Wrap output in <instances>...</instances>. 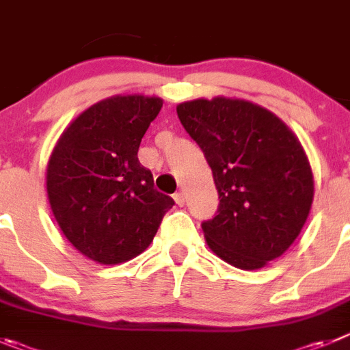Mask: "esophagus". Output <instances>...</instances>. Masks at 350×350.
<instances>
[{
    "instance_id": "obj_1",
    "label": "esophagus",
    "mask_w": 350,
    "mask_h": 350,
    "mask_svg": "<svg viewBox=\"0 0 350 350\" xmlns=\"http://www.w3.org/2000/svg\"><path fill=\"white\" fill-rule=\"evenodd\" d=\"M174 200H176V204H178L179 207L185 206V193H183V191H178V193H174Z\"/></svg>"
}]
</instances>
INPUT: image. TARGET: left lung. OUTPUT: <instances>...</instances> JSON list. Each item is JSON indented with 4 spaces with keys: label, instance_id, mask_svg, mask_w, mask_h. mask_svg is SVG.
<instances>
[{
    "label": "left lung",
    "instance_id": "obj_1",
    "mask_svg": "<svg viewBox=\"0 0 350 350\" xmlns=\"http://www.w3.org/2000/svg\"><path fill=\"white\" fill-rule=\"evenodd\" d=\"M176 111L218 190V211L202 221L211 250L242 270L281 256L304 228L314 197L297 137L275 115L242 99H195Z\"/></svg>",
    "mask_w": 350,
    "mask_h": 350
}]
</instances>
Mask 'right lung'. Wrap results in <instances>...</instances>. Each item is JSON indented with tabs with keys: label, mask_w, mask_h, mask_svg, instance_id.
<instances>
[{
	"label": "right lung",
	"mask_w": 350,
	"mask_h": 350,
	"mask_svg": "<svg viewBox=\"0 0 350 350\" xmlns=\"http://www.w3.org/2000/svg\"><path fill=\"white\" fill-rule=\"evenodd\" d=\"M162 99L116 96L81 113L53 148L46 169L52 213L90 260L115 265L137 256L174 206L137 159Z\"/></svg>",
	"instance_id": "1"
}]
</instances>
